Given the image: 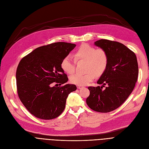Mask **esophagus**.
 Here are the masks:
<instances>
[{"instance_id":"esophagus-1","label":"esophagus","mask_w":149,"mask_h":149,"mask_svg":"<svg viewBox=\"0 0 149 149\" xmlns=\"http://www.w3.org/2000/svg\"><path fill=\"white\" fill-rule=\"evenodd\" d=\"M83 86H80V85H77V88H78V89H81V88H83Z\"/></svg>"}]
</instances>
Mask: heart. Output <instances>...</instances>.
Here are the masks:
<instances>
[{
	"label": "heart",
	"mask_w": 149,
	"mask_h": 149,
	"mask_svg": "<svg viewBox=\"0 0 149 149\" xmlns=\"http://www.w3.org/2000/svg\"><path fill=\"white\" fill-rule=\"evenodd\" d=\"M75 60L86 61L85 74H75L70 77V81L73 84L83 86L91 82L98 75L102 74L107 66L108 56L106 51L101 48L86 43L81 44L73 53ZM60 67L65 72L72 74L75 70V62L69 55L63 58Z\"/></svg>",
	"instance_id": "b5f03b06"
}]
</instances>
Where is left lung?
I'll return each instance as SVG.
<instances>
[{
    "instance_id": "8db88e82",
    "label": "left lung",
    "mask_w": 149,
    "mask_h": 149,
    "mask_svg": "<svg viewBox=\"0 0 149 149\" xmlns=\"http://www.w3.org/2000/svg\"><path fill=\"white\" fill-rule=\"evenodd\" d=\"M95 45L106 51L108 64L97 81L102 86L88 87L86 103L94 111L110 112L119 107L134 90L138 76L137 58L134 52L118 42L101 39ZM105 85L107 87L103 90Z\"/></svg>"
}]
</instances>
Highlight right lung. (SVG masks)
<instances>
[{
	"label": "right lung",
	"instance_id": "add662e5",
	"mask_svg": "<svg viewBox=\"0 0 149 149\" xmlns=\"http://www.w3.org/2000/svg\"><path fill=\"white\" fill-rule=\"evenodd\" d=\"M75 46L66 42L42 46L20 61L16 70L18 96L37 118L46 120L57 118L64 111L68 95L77 89L75 84L60 86L68 80L60 67L61 61ZM53 82L56 83L54 87Z\"/></svg>",
	"mask_w": 149,
	"mask_h": 149
}]
</instances>
